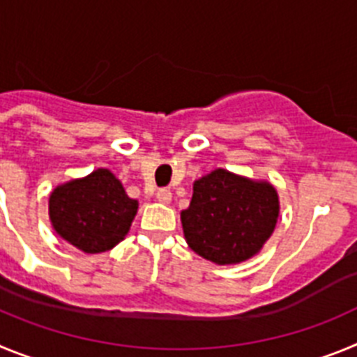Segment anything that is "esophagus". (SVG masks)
I'll use <instances>...</instances> for the list:
<instances>
[{
	"label": "esophagus",
	"instance_id": "obj_1",
	"mask_svg": "<svg viewBox=\"0 0 357 357\" xmlns=\"http://www.w3.org/2000/svg\"><path fill=\"white\" fill-rule=\"evenodd\" d=\"M157 200H159L160 204H169V202H172V191H169V189H159V191H157Z\"/></svg>",
	"mask_w": 357,
	"mask_h": 357
}]
</instances>
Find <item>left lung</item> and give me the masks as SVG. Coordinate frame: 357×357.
Returning <instances> with one entry per match:
<instances>
[{"label":"left lung","instance_id":"obj_1","mask_svg":"<svg viewBox=\"0 0 357 357\" xmlns=\"http://www.w3.org/2000/svg\"><path fill=\"white\" fill-rule=\"evenodd\" d=\"M279 213V195L270 182L216 168L193 182V198L181 222L188 247L223 266L259 254Z\"/></svg>","mask_w":357,"mask_h":357}]
</instances>
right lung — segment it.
<instances>
[{"label": "right lung", "instance_id": "1", "mask_svg": "<svg viewBox=\"0 0 357 357\" xmlns=\"http://www.w3.org/2000/svg\"><path fill=\"white\" fill-rule=\"evenodd\" d=\"M139 202L107 168L59 184L48 202L53 230L85 254L112 250L130 230Z\"/></svg>", "mask_w": 357, "mask_h": 357}]
</instances>
